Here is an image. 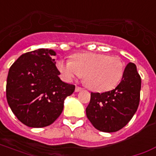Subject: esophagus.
<instances>
[{"label":"esophagus","mask_w":156,"mask_h":156,"mask_svg":"<svg viewBox=\"0 0 156 156\" xmlns=\"http://www.w3.org/2000/svg\"><path fill=\"white\" fill-rule=\"evenodd\" d=\"M82 88H80V87H78V86H76V89H75V91L76 92H80V91H81L82 90Z\"/></svg>","instance_id":"obj_1"}]
</instances>
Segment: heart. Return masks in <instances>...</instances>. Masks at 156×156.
<instances>
[{
    "instance_id": "heart-1",
    "label": "heart",
    "mask_w": 156,
    "mask_h": 156,
    "mask_svg": "<svg viewBox=\"0 0 156 156\" xmlns=\"http://www.w3.org/2000/svg\"><path fill=\"white\" fill-rule=\"evenodd\" d=\"M57 67L67 80L81 76L91 90H112L119 84L124 75V65L118 57L98 53H80L72 61L60 59Z\"/></svg>"
}]
</instances>
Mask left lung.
Wrapping results in <instances>:
<instances>
[{"mask_svg": "<svg viewBox=\"0 0 156 156\" xmlns=\"http://www.w3.org/2000/svg\"><path fill=\"white\" fill-rule=\"evenodd\" d=\"M141 77L129 62L116 88L105 93H91L86 115L95 129L105 133L121 129L137 112L140 101Z\"/></svg>", "mask_w": 156, "mask_h": 156, "instance_id": "1", "label": "left lung"}]
</instances>
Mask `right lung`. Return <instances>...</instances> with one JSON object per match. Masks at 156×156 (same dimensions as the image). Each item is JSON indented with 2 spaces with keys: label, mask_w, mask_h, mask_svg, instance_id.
<instances>
[{
  "label": "right lung",
  "mask_w": 156,
  "mask_h": 156,
  "mask_svg": "<svg viewBox=\"0 0 156 156\" xmlns=\"http://www.w3.org/2000/svg\"><path fill=\"white\" fill-rule=\"evenodd\" d=\"M53 49H38L22 54L9 70L6 83L8 104L27 126L42 128L56 120L65 98L75 85L59 78Z\"/></svg>",
  "instance_id": "1"
}]
</instances>
